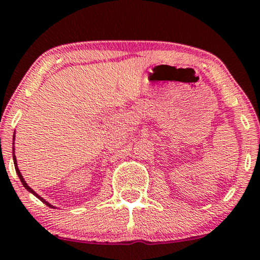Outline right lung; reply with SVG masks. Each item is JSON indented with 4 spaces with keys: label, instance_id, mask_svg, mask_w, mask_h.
Masks as SVG:
<instances>
[{
    "label": "right lung",
    "instance_id": "obj_1",
    "mask_svg": "<svg viewBox=\"0 0 260 260\" xmlns=\"http://www.w3.org/2000/svg\"><path fill=\"white\" fill-rule=\"evenodd\" d=\"M13 160H14V166H15V171H17V173H18V177H19V178H20V181H21V184H23V185H24V187H25V189H26V190H27V191H30L31 193H34V195H35V196H36V198H39V199L41 200V201H43V202H45L47 206H49V207L54 208V207H53V206H52V205H49V203H48V202H46V201H45V200H43V199H41V198H40V196H39V195H37V193H36L35 191H34V190H32V189H31V187H30L29 185H27V184H26V181H25V180H24V178H23V176H21L20 171H19V170H18V166H17V160H15V156H13Z\"/></svg>",
    "mask_w": 260,
    "mask_h": 260
}]
</instances>
